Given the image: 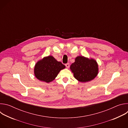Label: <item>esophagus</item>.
<instances>
[{
	"label": "esophagus",
	"instance_id": "34e87169",
	"mask_svg": "<svg viewBox=\"0 0 128 128\" xmlns=\"http://www.w3.org/2000/svg\"><path fill=\"white\" fill-rule=\"evenodd\" d=\"M65 66H66V67L67 68H68L70 67V64H69V63H66V64H65Z\"/></svg>",
	"mask_w": 128,
	"mask_h": 128
}]
</instances>
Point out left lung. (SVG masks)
Returning <instances> with one entry per match:
<instances>
[{"mask_svg": "<svg viewBox=\"0 0 128 128\" xmlns=\"http://www.w3.org/2000/svg\"><path fill=\"white\" fill-rule=\"evenodd\" d=\"M74 78L80 82H88L93 80L98 72V65L94 59H88L83 56L76 58L70 66Z\"/></svg>", "mask_w": 128, "mask_h": 128, "instance_id": "left-lung-1", "label": "left lung"}]
</instances>
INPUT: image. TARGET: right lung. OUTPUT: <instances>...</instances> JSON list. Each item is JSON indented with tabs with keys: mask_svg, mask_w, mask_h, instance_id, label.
Wrapping results in <instances>:
<instances>
[{
	"mask_svg": "<svg viewBox=\"0 0 128 128\" xmlns=\"http://www.w3.org/2000/svg\"><path fill=\"white\" fill-rule=\"evenodd\" d=\"M65 68V66L61 62L49 56L35 64L34 74L39 80L50 82L55 78L61 70Z\"/></svg>",
	"mask_w": 128,
	"mask_h": 128,
	"instance_id": "add662e5",
	"label": "right lung"
}]
</instances>
